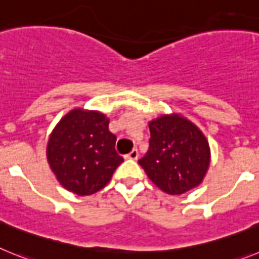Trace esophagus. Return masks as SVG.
Returning a JSON list of instances; mask_svg holds the SVG:
<instances>
[{"label": "esophagus", "mask_w": 259, "mask_h": 259, "mask_svg": "<svg viewBox=\"0 0 259 259\" xmlns=\"http://www.w3.org/2000/svg\"><path fill=\"white\" fill-rule=\"evenodd\" d=\"M138 156H139V154H138V150H137V148H133L132 151L126 155L127 159H132V160H137V159H138Z\"/></svg>", "instance_id": "1"}]
</instances>
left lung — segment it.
Returning <instances> with one entry per match:
<instances>
[{
    "label": "left lung",
    "instance_id": "1",
    "mask_svg": "<svg viewBox=\"0 0 259 259\" xmlns=\"http://www.w3.org/2000/svg\"><path fill=\"white\" fill-rule=\"evenodd\" d=\"M150 147L138 163L148 179L170 195L202 183L210 165V147L203 133L180 114H164L148 123Z\"/></svg>",
    "mask_w": 259,
    "mask_h": 259
}]
</instances>
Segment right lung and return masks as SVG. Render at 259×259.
<instances>
[{"mask_svg":"<svg viewBox=\"0 0 259 259\" xmlns=\"http://www.w3.org/2000/svg\"><path fill=\"white\" fill-rule=\"evenodd\" d=\"M109 120L98 111L73 109L52 132L47 159L65 189L90 195L104 188L123 161L114 150L116 136Z\"/></svg>","mask_w":259,"mask_h":259,"instance_id":"add662e5","label":"right lung"}]
</instances>
